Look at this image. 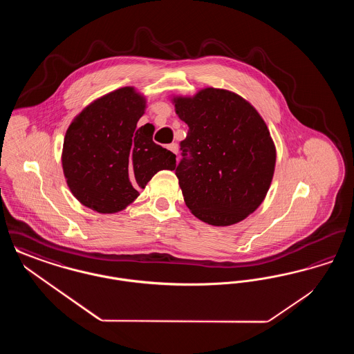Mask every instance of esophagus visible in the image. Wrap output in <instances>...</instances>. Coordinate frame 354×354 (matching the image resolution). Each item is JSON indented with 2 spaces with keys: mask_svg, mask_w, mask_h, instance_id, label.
I'll list each match as a JSON object with an SVG mask.
<instances>
[{
  "mask_svg": "<svg viewBox=\"0 0 354 354\" xmlns=\"http://www.w3.org/2000/svg\"><path fill=\"white\" fill-rule=\"evenodd\" d=\"M169 150L174 152V153H178V145L176 143H171V145H169Z\"/></svg>",
  "mask_w": 354,
  "mask_h": 354,
  "instance_id": "esophagus-1",
  "label": "esophagus"
}]
</instances>
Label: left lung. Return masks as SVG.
I'll return each instance as SVG.
<instances>
[{
    "label": "left lung",
    "mask_w": 354,
    "mask_h": 354,
    "mask_svg": "<svg viewBox=\"0 0 354 354\" xmlns=\"http://www.w3.org/2000/svg\"><path fill=\"white\" fill-rule=\"evenodd\" d=\"M176 115L188 126L176 176L185 205L215 227L248 218L270 189L276 147L267 123L252 104L225 88L204 87L172 95Z\"/></svg>",
    "instance_id": "left-lung-1"
}]
</instances>
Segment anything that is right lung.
I'll list each match as a JSON object with an SVG mask.
<instances>
[{
  "label": "right lung",
  "mask_w": 354,
  "mask_h": 354,
  "mask_svg": "<svg viewBox=\"0 0 354 354\" xmlns=\"http://www.w3.org/2000/svg\"><path fill=\"white\" fill-rule=\"evenodd\" d=\"M147 101L134 86L110 91L71 120L64 139L62 169L84 207L115 214L135 202L160 169H175V153L153 143V126L136 127Z\"/></svg>",
  "instance_id": "obj_1"
}]
</instances>
